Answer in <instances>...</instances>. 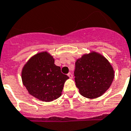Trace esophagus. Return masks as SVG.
<instances>
[{
	"mask_svg": "<svg viewBox=\"0 0 131 131\" xmlns=\"http://www.w3.org/2000/svg\"><path fill=\"white\" fill-rule=\"evenodd\" d=\"M68 76H69V77L70 79H72L73 77V74H72V73H68Z\"/></svg>",
	"mask_w": 131,
	"mask_h": 131,
	"instance_id": "34e87169",
	"label": "esophagus"
}]
</instances>
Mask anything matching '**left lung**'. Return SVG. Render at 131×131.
I'll list each match as a JSON object with an SVG mask.
<instances>
[{"mask_svg": "<svg viewBox=\"0 0 131 131\" xmlns=\"http://www.w3.org/2000/svg\"><path fill=\"white\" fill-rule=\"evenodd\" d=\"M74 75L81 95L94 99L102 95L109 89L114 71L104 56L92 52L77 60Z\"/></svg>", "mask_w": 131, "mask_h": 131, "instance_id": "8db88e82", "label": "left lung"}]
</instances>
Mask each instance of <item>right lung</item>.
I'll list each match as a JSON object with an SVG mask.
<instances>
[{
  "label": "right lung",
  "instance_id": "add662e5",
  "mask_svg": "<svg viewBox=\"0 0 131 131\" xmlns=\"http://www.w3.org/2000/svg\"><path fill=\"white\" fill-rule=\"evenodd\" d=\"M21 79L29 94L48 102L61 95L69 77L61 73L60 67L55 65L52 56L42 52L32 56L24 65Z\"/></svg>",
  "mask_w": 131,
  "mask_h": 131
}]
</instances>
